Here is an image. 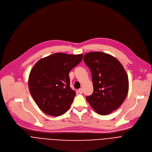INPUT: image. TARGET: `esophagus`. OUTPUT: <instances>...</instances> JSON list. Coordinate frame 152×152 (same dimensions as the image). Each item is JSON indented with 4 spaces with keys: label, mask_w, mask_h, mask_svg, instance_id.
<instances>
[{
    "label": "esophagus",
    "mask_w": 152,
    "mask_h": 152,
    "mask_svg": "<svg viewBox=\"0 0 152 152\" xmlns=\"http://www.w3.org/2000/svg\"><path fill=\"white\" fill-rule=\"evenodd\" d=\"M78 92H79V93H80V94L83 93V89H82V88L79 89V90H78Z\"/></svg>",
    "instance_id": "esophagus-1"
}]
</instances>
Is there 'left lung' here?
Listing matches in <instances>:
<instances>
[{
	"mask_svg": "<svg viewBox=\"0 0 152 152\" xmlns=\"http://www.w3.org/2000/svg\"><path fill=\"white\" fill-rule=\"evenodd\" d=\"M83 60L90 69L94 88L86 99L99 115L110 114L122 104L127 95V75L120 61L109 54L92 52L85 54Z\"/></svg>",
	"mask_w": 152,
	"mask_h": 152,
	"instance_id": "8db88e82",
	"label": "left lung"
}]
</instances>
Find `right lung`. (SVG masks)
I'll list each match as a JSON object with an SVG mask.
<instances>
[{"label": "right lung", "mask_w": 152, "mask_h": 152, "mask_svg": "<svg viewBox=\"0 0 152 152\" xmlns=\"http://www.w3.org/2000/svg\"><path fill=\"white\" fill-rule=\"evenodd\" d=\"M82 58V54L56 53L34 65L29 76V90L43 113L58 117L68 111L76 96L70 86L69 73Z\"/></svg>", "instance_id": "1"}]
</instances>
